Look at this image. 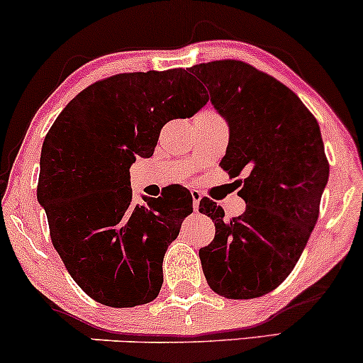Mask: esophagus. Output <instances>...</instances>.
Listing matches in <instances>:
<instances>
[{
  "mask_svg": "<svg viewBox=\"0 0 363 363\" xmlns=\"http://www.w3.org/2000/svg\"><path fill=\"white\" fill-rule=\"evenodd\" d=\"M191 199H194V210L196 212L199 210V205H200V199H202V195H200L199 190H191Z\"/></svg>",
  "mask_w": 363,
  "mask_h": 363,
  "instance_id": "34e87169",
  "label": "esophagus"
}]
</instances>
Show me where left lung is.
Returning a JSON list of instances; mask_svg holds the SVG:
<instances>
[{
    "instance_id": "obj_1",
    "label": "left lung",
    "mask_w": 363,
    "mask_h": 363,
    "mask_svg": "<svg viewBox=\"0 0 363 363\" xmlns=\"http://www.w3.org/2000/svg\"><path fill=\"white\" fill-rule=\"evenodd\" d=\"M190 72L229 123L220 167L232 178L245 174L239 196L247 203L227 220L220 205L200 200L216 222V237L199 252L205 279L223 298L264 296L294 269L318 220L330 173L318 121L291 89L245 62L216 60Z\"/></svg>"
}]
</instances>
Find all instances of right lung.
I'll list each match as a JSON object with an SVG mask.
<instances>
[{
  "instance_id": "add662e5",
  "label": "right lung",
  "mask_w": 363,
  "mask_h": 363,
  "mask_svg": "<svg viewBox=\"0 0 363 363\" xmlns=\"http://www.w3.org/2000/svg\"><path fill=\"white\" fill-rule=\"evenodd\" d=\"M207 102L185 69L111 75L79 92L45 136L37 199L62 262L97 303L133 308L158 296L164 252L194 200L169 185L134 203L129 167L153 156L168 121Z\"/></svg>"
}]
</instances>
